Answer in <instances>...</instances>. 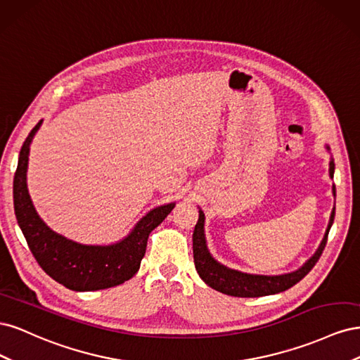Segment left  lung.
Masks as SVG:
<instances>
[{"instance_id":"8db88e82","label":"left lung","mask_w":360,"mask_h":360,"mask_svg":"<svg viewBox=\"0 0 360 360\" xmlns=\"http://www.w3.org/2000/svg\"><path fill=\"white\" fill-rule=\"evenodd\" d=\"M333 169L335 163L330 160V177H333ZM333 195H336V189L333 186ZM335 219V209L330 216V222L328 226V231L323 238V242L319 248L315 255L304 264L302 269L292 271V274L281 275V276H259V275H248L242 274V271L226 269L225 266L219 264L217 261L212 258L205 246V238H204V213L200 210L198 222L195 225L193 230V261H195V269H197L198 275L205 282L207 285L221 291L228 296L234 297H261V296H269V294H275L285 291L296 285L299 281H302L307 276L312 267L317 264L320 259L323 250L328 243V236L330 231V226Z\"/></svg>"}]
</instances>
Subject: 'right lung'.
Listing matches in <instances>:
<instances>
[{
  "label": "right lung",
  "instance_id": "1",
  "mask_svg": "<svg viewBox=\"0 0 360 360\" xmlns=\"http://www.w3.org/2000/svg\"><path fill=\"white\" fill-rule=\"evenodd\" d=\"M41 122L24 141L13 180L16 219L31 254L53 281L73 291H94L123 284L139 270L148 234L165 219L176 204L160 205L151 210L124 240L111 246L79 245L53 233L36 213L27 189L30 144Z\"/></svg>",
  "mask_w": 360,
  "mask_h": 360
}]
</instances>
